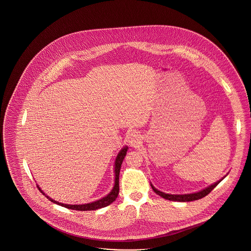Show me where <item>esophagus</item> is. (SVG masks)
I'll return each instance as SVG.
<instances>
[{
	"label": "esophagus",
	"mask_w": 251,
	"mask_h": 251,
	"mask_svg": "<svg viewBox=\"0 0 251 251\" xmlns=\"http://www.w3.org/2000/svg\"><path fill=\"white\" fill-rule=\"evenodd\" d=\"M127 139H128L129 144H130L131 145H135V144L139 142L140 136H139V134L137 132H130L129 135H128Z\"/></svg>",
	"instance_id": "obj_1"
}]
</instances>
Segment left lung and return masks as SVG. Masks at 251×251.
Returning <instances> with one entry per match:
<instances>
[{"label": "left lung", "mask_w": 251, "mask_h": 251, "mask_svg": "<svg viewBox=\"0 0 251 251\" xmlns=\"http://www.w3.org/2000/svg\"><path fill=\"white\" fill-rule=\"evenodd\" d=\"M226 176H225L219 181H217V182L214 183L213 185L207 187L204 190H201V191H199V192H195V193H190V194H181V195H178V194H167V193H165V192H162V191H160V190H156V189L152 186V184H151V187H152V190H153L156 194H158L161 197L164 198V199H166V200H168V201H196V200H200V199H201V198L205 197L206 195H208V194L226 177Z\"/></svg>", "instance_id": "8db88e82"}]
</instances>
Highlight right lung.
I'll use <instances>...</instances> for the list:
<instances>
[{
  "label": "right lung",
  "instance_id": "1",
  "mask_svg": "<svg viewBox=\"0 0 251 251\" xmlns=\"http://www.w3.org/2000/svg\"><path fill=\"white\" fill-rule=\"evenodd\" d=\"M128 151V147L125 146L123 147L121 152L118 153L117 157H116V161H115V184L114 187L112 190L106 195V197L102 198L97 201H94L91 203H86V204H76V205H71V204H64V203H61L59 201H56L52 200L51 198L47 196L45 193L42 191V190H40V188L37 185V187L38 188V190H40L41 193H43V195H45L47 199H49L50 201H52L53 203L56 204H59V205L62 206V207H65V208H68L71 210H76V211H93V210H98L100 208H103V207H106V206L111 204L118 197L119 195V191H120V185H119V178H120V170H121V167H122V162L123 159L127 153Z\"/></svg>",
  "mask_w": 251,
  "mask_h": 251
}]
</instances>
